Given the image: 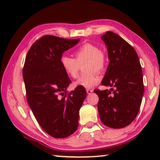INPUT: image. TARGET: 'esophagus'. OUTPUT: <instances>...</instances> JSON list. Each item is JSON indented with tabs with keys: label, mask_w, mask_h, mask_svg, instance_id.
Here are the masks:
<instances>
[{
	"label": "esophagus",
	"mask_w": 160,
	"mask_h": 160,
	"mask_svg": "<svg viewBox=\"0 0 160 160\" xmlns=\"http://www.w3.org/2000/svg\"><path fill=\"white\" fill-rule=\"evenodd\" d=\"M86 91H87V93H88V94H91L93 92V90H87Z\"/></svg>",
	"instance_id": "esophagus-1"
}]
</instances>
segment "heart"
<instances>
[{
  "label": "heart",
  "instance_id": "heart-1",
  "mask_svg": "<svg viewBox=\"0 0 160 160\" xmlns=\"http://www.w3.org/2000/svg\"><path fill=\"white\" fill-rule=\"evenodd\" d=\"M75 59L63 55L60 58V65L63 71L69 77H77L80 65L87 61L85 71L88 73L80 76L74 82L78 87L91 89L99 83L100 78L96 71H102L106 65V58L101 49L96 45L87 43L75 51Z\"/></svg>",
  "mask_w": 160,
  "mask_h": 160
}]
</instances>
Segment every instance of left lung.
I'll return each mask as SVG.
<instances>
[{
    "label": "left lung",
    "mask_w": 160,
    "mask_h": 160,
    "mask_svg": "<svg viewBox=\"0 0 160 160\" xmlns=\"http://www.w3.org/2000/svg\"><path fill=\"white\" fill-rule=\"evenodd\" d=\"M101 39L107 46L109 63L102 85L109 90H94L100 120L112 128H124L138 113L144 93L142 71L136 51L128 42L113 32Z\"/></svg>",
    "instance_id": "obj_1"
}]
</instances>
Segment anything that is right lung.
Returning <instances> with one entry per match:
<instances>
[{
	"label": "right lung",
	"mask_w": 160,
	"mask_h": 160,
	"mask_svg": "<svg viewBox=\"0 0 160 160\" xmlns=\"http://www.w3.org/2000/svg\"><path fill=\"white\" fill-rule=\"evenodd\" d=\"M80 40L46 35L32 44L24 65L29 106L43 130L56 138L68 137L76 131L79 111L87 95L82 87L67 94L71 80L60 65L63 53Z\"/></svg>",
	"instance_id": "right-lung-1"
}]
</instances>
